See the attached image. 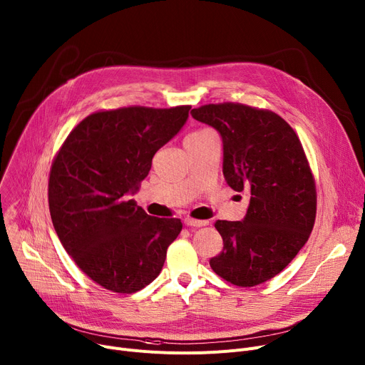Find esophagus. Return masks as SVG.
Instances as JSON below:
<instances>
[{
  "instance_id": "34e87169",
  "label": "esophagus",
  "mask_w": 365,
  "mask_h": 365,
  "mask_svg": "<svg viewBox=\"0 0 365 365\" xmlns=\"http://www.w3.org/2000/svg\"><path fill=\"white\" fill-rule=\"evenodd\" d=\"M184 222H185V225H188V227H205V225H207L209 224V221H203V220H195V218H185L184 220Z\"/></svg>"
}]
</instances>
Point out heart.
<instances>
[{"mask_svg":"<svg viewBox=\"0 0 365 365\" xmlns=\"http://www.w3.org/2000/svg\"><path fill=\"white\" fill-rule=\"evenodd\" d=\"M209 133H212V131H210V130H207V128H202V130H196V131L190 133V134L185 137L184 143H185V141H190V140L199 138V137H203V135H206V134H209Z\"/></svg>","mask_w":365,"mask_h":365,"instance_id":"heart-1","label":"heart"}]
</instances>
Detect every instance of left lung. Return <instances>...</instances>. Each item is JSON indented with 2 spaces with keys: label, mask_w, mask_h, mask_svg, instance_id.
Segmentation results:
<instances>
[{
  "label": "left lung",
  "mask_w": 365,
  "mask_h": 365,
  "mask_svg": "<svg viewBox=\"0 0 365 365\" xmlns=\"http://www.w3.org/2000/svg\"><path fill=\"white\" fill-rule=\"evenodd\" d=\"M191 116L221 134L224 177L250 196L243 221L215 222L224 247L210 268L239 287L265 283L293 261L314 228L317 188L302 143L282 116L242 103L205 104Z\"/></svg>",
  "instance_id": "left-lung-1"
}]
</instances>
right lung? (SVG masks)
Segmentation results:
<instances>
[{"label":"right lung","instance_id":"right-lung-1","mask_svg":"<svg viewBox=\"0 0 365 365\" xmlns=\"http://www.w3.org/2000/svg\"><path fill=\"white\" fill-rule=\"evenodd\" d=\"M191 106H130L82 119L51 163L48 206L58 239L83 274L131 294L160 274L182 230L178 218L150 217L128 192L148 175L158 150L185 123Z\"/></svg>","mask_w":365,"mask_h":365}]
</instances>
